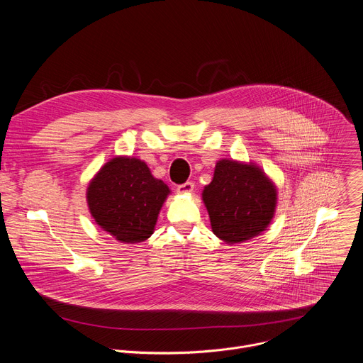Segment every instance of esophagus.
<instances>
[{
	"label": "esophagus",
	"instance_id": "1",
	"mask_svg": "<svg viewBox=\"0 0 363 363\" xmlns=\"http://www.w3.org/2000/svg\"><path fill=\"white\" fill-rule=\"evenodd\" d=\"M177 191L178 194H191L194 191V182H185L182 185H178Z\"/></svg>",
	"mask_w": 363,
	"mask_h": 363
}]
</instances>
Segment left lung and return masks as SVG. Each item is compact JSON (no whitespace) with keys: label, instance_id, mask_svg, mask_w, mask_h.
<instances>
[{"label":"left lung","instance_id":"1","mask_svg":"<svg viewBox=\"0 0 363 363\" xmlns=\"http://www.w3.org/2000/svg\"><path fill=\"white\" fill-rule=\"evenodd\" d=\"M202 201L213 233L233 245L267 230L276 213L277 186L254 162L220 160Z\"/></svg>","mask_w":363,"mask_h":363}]
</instances>
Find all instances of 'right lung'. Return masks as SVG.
Returning <instances> with one entry per match:
<instances>
[{
  "label": "right lung",
  "mask_w": 363,
  "mask_h": 363,
  "mask_svg": "<svg viewBox=\"0 0 363 363\" xmlns=\"http://www.w3.org/2000/svg\"><path fill=\"white\" fill-rule=\"evenodd\" d=\"M171 189L133 157H115L90 179L86 201L96 224L123 244L147 240Z\"/></svg>",
  "instance_id": "1"
}]
</instances>
